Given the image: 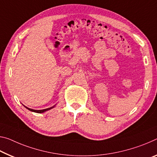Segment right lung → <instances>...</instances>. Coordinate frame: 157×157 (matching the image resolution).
Masks as SVG:
<instances>
[{
	"label": "right lung",
	"mask_w": 157,
	"mask_h": 157,
	"mask_svg": "<svg viewBox=\"0 0 157 157\" xmlns=\"http://www.w3.org/2000/svg\"><path fill=\"white\" fill-rule=\"evenodd\" d=\"M55 105H54V106L51 107V108H47V109H44V110H33V109H31V108H27V107L25 106V105H24V106L25 107V108H27V109H28V110H29L30 111H31V112H34V113H44V112H46L47 110H51V109L54 108V107H55Z\"/></svg>",
	"instance_id": "1"
}]
</instances>
